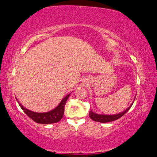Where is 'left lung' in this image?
Returning <instances> with one entry per match:
<instances>
[{
  "label": "left lung",
  "instance_id": "1",
  "mask_svg": "<svg viewBox=\"0 0 157 157\" xmlns=\"http://www.w3.org/2000/svg\"><path fill=\"white\" fill-rule=\"evenodd\" d=\"M135 100V99H134ZM134 101H133L132 104L130 105L128 109H126L125 111H122V112L117 113V114H113V115H105V114H98V113H96L93 112L92 111H89V117L93 120L94 121H98L101 122V123H107V122H111L113 121H115V120L119 119V118H121L122 116H124L125 113L127 112V111L129 110L131 107L134 104Z\"/></svg>",
  "mask_w": 157,
  "mask_h": 157
}]
</instances>
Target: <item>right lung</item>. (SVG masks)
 Here are the masks:
<instances>
[{
    "instance_id": "add662e5",
    "label": "right lung",
    "mask_w": 157,
    "mask_h": 157,
    "mask_svg": "<svg viewBox=\"0 0 157 157\" xmlns=\"http://www.w3.org/2000/svg\"><path fill=\"white\" fill-rule=\"evenodd\" d=\"M69 96L70 94H68L67 96H66L61 100L60 104L54 109H53V110L50 111H48V112L44 113H37L30 111L26 108H25V107H23L20 103H18L19 106H21V108L22 109V110L25 113V114H27L31 119H33L34 121H36V123L43 124H54L59 122L62 119V117H63L65 105Z\"/></svg>"
}]
</instances>
